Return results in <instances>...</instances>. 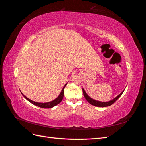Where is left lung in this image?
<instances>
[{
    "label": "left lung",
    "instance_id": "8db88e82",
    "mask_svg": "<svg viewBox=\"0 0 146 146\" xmlns=\"http://www.w3.org/2000/svg\"><path fill=\"white\" fill-rule=\"evenodd\" d=\"M82 90H83V93L84 97H85V98L86 99V100L90 104L94 105V106H96V107H108V106L111 105L112 104H113L114 102H115L121 96V95L122 94V93L123 92V91H124L125 90H123V91H122L118 96H117L115 98H114L113 99L110 100L108 102H101V101H98V100H94L93 99H92L91 98H90V97L86 94V92H85V90H84L83 88H82Z\"/></svg>",
    "mask_w": 146,
    "mask_h": 146
}]
</instances>
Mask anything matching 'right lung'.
I'll return each mask as SVG.
<instances>
[{
  "mask_svg": "<svg viewBox=\"0 0 146 146\" xmlns=\"http://www.w3.org/2000/svg\"><path fill=\"white\" fill-rule=\"evenodd\" d=\"M66 85H67V83H66L64 86H63L62 90H61V92L60 95L57 97V98L54 99V100L52 101H50V102H46V103H40V102H35V101H33L32 100L29 99V98H27V97L25 96L23 93H22L21 91V94H23V96L24 97V98L27 99L28 101H29L30 103H32V104L36 105V106H38V107H41V108H52L54 107V106L58 105V104H60L61 100H63V96H64V88L65 86H66Z\"/></svg>",
  "mask_w": 146,
  "mask_h": 146,
  "instance_id": "add662e5",
  "label": "right lung"
}]
</instances>
